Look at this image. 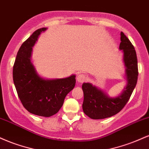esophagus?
I'll use <instances>...</instances> for the list:
<instances>
[{
	"mask_svg": "<svg viewBox=\"0 0 149 149\" xmlns=\"http://www.w3.org/2000/svg\"><path fill=\"white\" fill-rule=\"evenodd\" d=\"M86 80V76L84 74H79L77 76V80H78V83H83L85 80Z\"/></svg>",
	"mask_w": 149,
	"mask_h": 149,
	"instance_id": "34e87169",
	"label": "esophagus"
}]
</instances>
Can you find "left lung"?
I'll list each match as a JSON object with an SVG mask.
<instances>
[{
	"instance_id": "obj_1",
	"label": "left lung",
	"mask_w": 149,
	"mask_h": 149,
	"mask_svg": "<svg viewBox=\"0 0 149 149\" xmlns=\"http://www.w3.org/2000/svg\"><path fill=\"white\" fill-rule=\"evenodd\" d=\"M120 35L119 48L123 49L124 54L127 86L121 95L111 98L90 83H83L82 85L84 94L83 112L92 119L107 118L119 113L127 103L136 85L139 73L136 51L127 37L123 32Z\"/></svg>"
}]
</instances>
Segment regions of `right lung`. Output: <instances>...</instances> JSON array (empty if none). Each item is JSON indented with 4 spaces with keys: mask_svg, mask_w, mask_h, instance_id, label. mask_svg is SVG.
<instances>
[{
    "mask_svg": "<svg viewBox=\"0 0 149 149\" xmlns=\"http://www.w3.org/2000/svg\"><path fill=\"white\" fill-rule=\"evenodd\" d=\"M46 28L39 29L22 43L19 49L13 76L19 98L24 107L34 115L49 117L59 111L65 97L76 85V76L45 80L36 72L31 62L32 47Z\"/></svg>",
    "mask_w": 149,
    "mask_h": 149,
    "instance_id": "1",
    "label": "right lung"
}]
</instances>
